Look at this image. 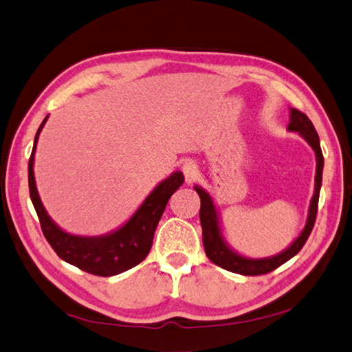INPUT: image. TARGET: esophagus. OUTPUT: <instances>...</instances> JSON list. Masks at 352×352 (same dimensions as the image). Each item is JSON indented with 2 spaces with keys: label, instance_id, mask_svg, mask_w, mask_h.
I'll use <instances>...</instances> for the list:
<instances>
[{
  "label": "esophagus",
  "instance_id": "34e87169",
  "mask_svg": "<svg viewBox=\"0 0 352 352\" xmlns=\"http://www.w3.org/2000/svg\"><path fill=\"white\" fill-rule=\"evenodd\" d=\"M183 174H184V180H186V183L188 184H190V183H194L195 180H197V177H198V164L195 163V162H192V160H188V162H184L183 163Z\"/></svg>",
  "mask_w": 352,
  "mask_h": 352
}]
</instances>
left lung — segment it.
I'll return each instance as SVG.
<instances>
[{
  "instance_id": "8db88e82",
  "label": "left lung",
  "mask_w": 352,
  "mask_h": 352,
  "mask_svg": "<svg viewBox=\"0 0 352 352\" xmlns=\"http://www.w3.org/2000/svg\"><path fill=\"white\" fill-rule=\"evenodd\" d=\"M292 133H298L304 139L316 155V177H314V194L311 201H309L308 217L305 227L299 233L293 243L287 247L285 250L279 252L278 254L268 258H249L244 254L238 253L233 247L227 243V239L223 233L221 218L217 209V204L213 201L212 195L201 186H194V189L198 192L199 199H201V209H199V221H201L203 229V244L208 258L213 264L226 268V270L245 274V276H256V274H265L273 272L288 259H292L294 254H298L299 250L304 247L305 241L308 239L309 233L313 230L316 221V213H318V203L322 186V172H323V155L320 149L319 135L316 133L311 120L308 117L298 111V109L290 108V123L287 126Z\"/></svg>"
}]
</instances>
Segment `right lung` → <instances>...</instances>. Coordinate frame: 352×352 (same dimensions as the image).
Here are the masks:
<instances>
[{"label":"right lung","mask_w":352,"mask_h":352,"mask_svg":"<svg viewBox=\"0 0 352 352\" xmlns=\"http://www.w3.org/2000/svg\"><path fill=\"white\" fill-rule=\"evenodd\" d=\"M48 116L41 123L34 135L32 155L29 160V189L33 208L38 213L41 229L48 244L58 253L60 259L87 273L98 276H114L140 264L153 245L157 224L160 221L170 195L184 182L183 172L175 170L158 183L143 203L117 229L99 236L73 235L53 221L48 215L34 182V153L41 131H43Z\"/></svg>","instance_id":"right-lung-1"}]
</instances>
